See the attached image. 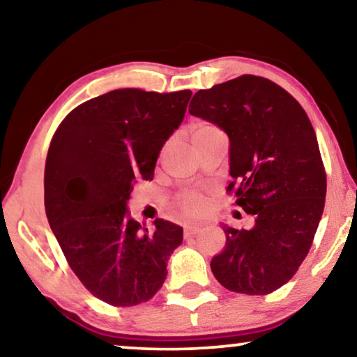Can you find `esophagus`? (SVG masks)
Returning a JSON list of instances; mask_svg holds the SVG:
<instances>
[{
  "label": "esophagus",
  "mask_w": 357,
  "mask_h": 357,
  "mask_svg": "<svg viewBox=\"0 0 357 357\" xmlns=\"http://www.w3.org/2000/svg\"><path fill=\"white\" fill-rule=\"evenodd\" d=\"M200 231V226H184V237H192Z\"/></svg>",
  "instance_id": "1"
}]
</instances>
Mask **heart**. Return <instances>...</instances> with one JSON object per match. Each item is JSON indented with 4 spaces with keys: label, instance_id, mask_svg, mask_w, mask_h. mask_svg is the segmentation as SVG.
<instances>
[{
    "label": "heart",
    "instance_id": "heart-1",
    "mask_svg": "<svg viewBox=\"0 0 357 357\" xmlns=\"http://www.w3.org/2000/svg\"><path fill=\"white\" fill-rule=\"evenodd\" d=\"M218 135H222L221 130L216 125L210 123V121H195L189 128V141L195 151L205 139ZM173 208L181 216L195 218L200 216L202 213H205L206 200L204 194L199 192V190L188 189L176 194V197L173 199Z\"/></svg>",
    "mask_w": 357,
    "mask_h": 357
}]
</instances>
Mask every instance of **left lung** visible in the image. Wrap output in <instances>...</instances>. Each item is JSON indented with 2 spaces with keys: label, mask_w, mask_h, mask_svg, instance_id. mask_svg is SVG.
Masks as SVG:
<instances>
[{
  "label": "left lung",
  "mask_w": 357,
  "mask_h": 357,
  "mask_svg": "<svg viewBox=\"0 0 357 357\" xmlns=\"http://www.w3.org/2000/svg\"><path fill=\"white\" fill-rule=\"evenodd\" d=\"M189 112L229 136L227 192L255 221L250 229L222 225L226 247L211 259L213 274L237 294H273L305 261L326 205L314 128L294 96L257 75L200 89Z\"/></svg>",
  "instance_id": "1"
}]
</instances>
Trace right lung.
<instances>
[{"mask_svg": "<svg viewBox=\"0 0 357 357\" xmlns=\"http://www.w3.org/2000/svg\"><path fill=\"white\" fill-rule=\"evenodd\" d=\"M190 89H115L61 121L45 167V208L68 266L112 306L149 301L167 279L183 227L155 220L149 232L126 213L137 181H152L165 141L184 119Z\"/></svg>", "mask_w": 357, "mask_h": 357, "instance_id": "obj_1", "label": "right lung"}]
</instances>
